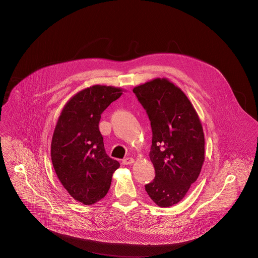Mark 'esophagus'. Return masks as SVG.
Returning <instances> with one entry per match:
<instances>
[{"label":"esophagus","instance_id":"esophagus-1","mask_svg":"<svg viewBox=\"0 0 258 258\" xmlns=\"http://www.w3.org/2000/svg\"><path fill=\"white\" fill-rule=\"evenodd\" d=\"M134 162H135V160H134V158H132V157H127V158H124V159L122 160V164H124V165L133 164Z\"/></svg>","mask_w":258,"mask_h":258}]
</instances>
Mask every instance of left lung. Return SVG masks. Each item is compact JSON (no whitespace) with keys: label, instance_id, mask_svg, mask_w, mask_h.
Segmentation results:
<instances>
[{"label":"left lung","instance_id":"1","mask_svg":"<svg viewBox=\"0 0 258 258\" xmlns=\"http://www.w3.org/2000/svg\"><path fill=\"white\" fill-rule=\"evenodd\" d=\"M152 127L150 159L155 178L145 186L159 207L172 206L186 196L205 159L204 133L186 94L167 79H154L134 88Z\"/></svg>","mask_w":258,"mask_h":258}]
</instances>
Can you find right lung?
I'll return each mask as SVG.
<instances>
[{
	"label": "right lung",
	"mask_w": 258,
	"mask_h": 258,
	"mask_svg": "<svg viewBox=\"0 0 258 258\" xmlns=\"http://www.w3.org/2000/svg\"><path fill=\"white\" fill-rule=\"evenodd\" d=\"M124 90L95 85L86 88L63 107L54 130L51 158L68 194L85 205L104 198L119 162L105 151L99 122L104 110Z\"/></svg>",
	"instance_id": "add662e5"
}]
</instances>
